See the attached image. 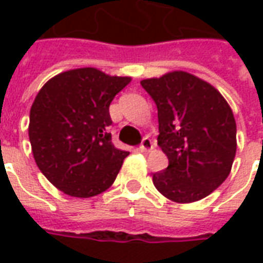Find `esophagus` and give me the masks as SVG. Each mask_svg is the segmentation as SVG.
I'll return each mask as SVG.
<instances>
[{
    "mask_svg": "<svg viewBox=\"0 0 263 263\" xmlns=\"http://www.w3.org/2000/svg\"><path fill=\"white\" fill-rule=\"evenodd\" d=\"M152 148H154V142H152L149 138H143L142 142L139 145V151H141V152H148V151H151Z\"/></svg>",
    "mask_w": 263,
    "mask_h": 263,
    "instance_id": "1",
    "label": "esophagus"
}]
</instances>
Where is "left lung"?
<instances>
[{
	"label": "left lung",
	"instance_id": "1",
	"mask_svg": "<svg viewBox=\"0 0 263 263\" xmlns=\"http://www.w3.org/2000/svg\"><path fill=\"white\" fill-rule=\"evenodd\" d=\"M158 107V145L169 159L155 187L176 203L207 197L226 180L237 152V124L220 91L187 71L145 79Z\"/></svg>",
	"mask_w": 263,
	"mask_h": 263
}]
</instances>
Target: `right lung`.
<instances>
[{"label":"right lung","instance_id":"obj_1","mask_svg":"<svg viewBox=\"0 0 263 263\" xmlns=\"http://www.w3.org/2000/svg\"><path fill=\"white\" fill-rule=\"evenodd\" d=\"M129 81L81 67L54 76L39 90L29 114L32 154L60 192L87 198L114 183L129 152L111 142L109 104Z\"/></svg>","mask_w":263,"mask_h":263}]
</instances>
